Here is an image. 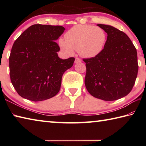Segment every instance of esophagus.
I'll return each mask as SVG.
<instances>
[{"instance_id": "obj_1", "label": "esophagus", "mask_w": 146, "mask_h": 146, "mask_svg": "<svg viewBox=\"0 0 146 146\" xmlns=\"http://www.w3.org/2000/svg\"><path fill=\"white\" fill-rule=\"evenodd\" d=\"M82 61L81 60L80 58H75V63H78V62H80Z\"/></svg>"}]
</instances>
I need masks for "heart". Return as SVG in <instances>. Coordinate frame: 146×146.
I'll return each instance as SVG.
<instances>
[{"label": "heart", "mask_w": 146, "mask_h": 146, "mask_svg": "<svg viewBox=\"0 0 146 146\" xmlns=\"http://www.w3.org/2000/svg\"><path fill=\"white\" fill-rule=\"evenodd\" d=\"M65 38H60L58 44L66 55L73 56L76 50L83 57L92 58L103 50L107 35L98 26L78 24L66 32Z\"/></svg>", "instance_id": "b5f03b06"}]
</instances>
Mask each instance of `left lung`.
<instances>
[{
	"instance_id": "8db88e82",
	"label": "left lung",
	"mask_w": 146,
	"mask_h": 146,
	"mask_svg": "<svg viewBox=\"0 0 146 146\" xmlns=\"http://www.w3.org/2000/svg\"><path fill=\"white\" fill-rule=\"evenodd\" d=\"M108 34L101 53L83 59L86 66L85 86L93 97L116 100L131 91L138 73L137 52L128 36L113 26L99 24Z\"/></svg>"
}]
</instances>
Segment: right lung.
Masks as SVG:
<instances>
[{"instance_id":"add662e5","label":"right lung","mask_w":146,"mask_h":146,"mask_svg":"<svg viewBox=\"0 0 146 146\" xmlns=\"http://www.w3.org/2000/svg\"><path fill=\"white\" fill-rule=\"evenodd\" d=\"M61 26L34 24L15 41L9 58L12 84L21 97L34 102L45 100L60 91L62 77L75 58L62 59L57 39Z\"/></svg>"}]
</instances>
